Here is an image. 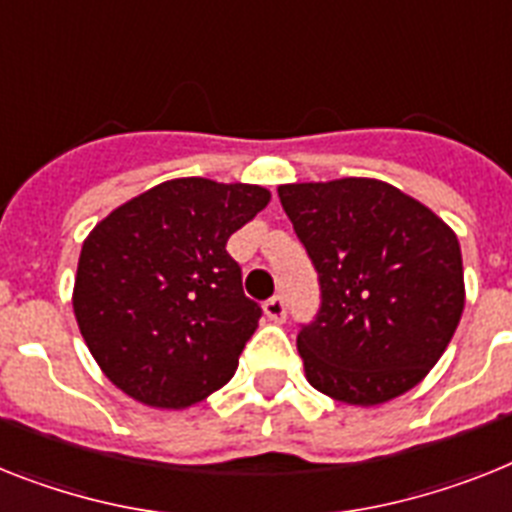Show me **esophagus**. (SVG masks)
<instances>
[{
	"label": "esophagus",
	"instance_id": "obj_1",
	"mask_svg": "<svg viewBox=\"0 0 512 512\" xmlns=\"http://www.w3.org/2000/svg\"><path fill=\"white\" fill-rule=\"evenodd\" d=\"M264 314L272 319V322H285L287 316V303L282 295H272L269 301L264 303Z\"/></svg>",
	"mask_w": 512,
	"mask_h": 512
}]
</instances>
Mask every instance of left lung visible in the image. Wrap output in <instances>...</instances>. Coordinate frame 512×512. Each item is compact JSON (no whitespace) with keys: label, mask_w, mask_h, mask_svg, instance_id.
Instances as JSON below:
<instances>
[{"label":"left lung","mask_w":512,"mask_h":512,"mask_svg":"<svg viewBox=\"0 0 512 512\" xmlns=\"http://www.w3.org/2000/svg\"><path fill=\"white\" fill-rule=\"evenodd\" d=\"M280 201L319 274V311L298 350L311 387L379 405L429 374L463 314L455 232L416 198L369 177L280 185Z\"/></svg>","instance_id":"8db88e82"}]
</instances>
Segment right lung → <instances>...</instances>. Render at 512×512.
Here are the masks:
<instances>
[{"label": "right lung", "instance_id": "right-lung-1", "mask_svg": "<svg viewBox=\"0 0 512 512\" xmlns=\"http://www.w3.org/2000/svg\"><path fill=\"white\" fill-rule=\"evenodd\" d=\"M266 204L259 185L180 177L114 209L88 235L75 319L101 371L130 398L188 408L230 382L261 306L243 293L227 240Z\"/></svg>", "mask_w": 512, "mask_h": 512}]
</instances>
